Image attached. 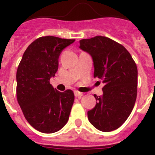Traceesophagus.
Segmentation results:
<instances>
[{
    "label": "esophagus",
    "instance_id": "obj_1",
    "mask_svg": "<svg viewBox=\"0 0 155 155\" xmlns=\"http://www.w3.org/2000/svg\"><path fill=\"white\" fill-rule=\"evenodd\" d=\"M74 95L76 97H81V96H82V95H83V93L80 92V91H74Z\"/></svg>",
    "mask_w": 155,
    "mask_h": 155
}]
</instances>
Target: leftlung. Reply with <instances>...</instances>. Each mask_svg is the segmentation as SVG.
I'll return each mask as SVG.
<instances>
[{"instance_id": "8db88e82", "label": "left lung", "mask_w": 155, "mask_h": 155, "mask_svg": "<svg viewBox=\"0 0 155 155\" xmlns=\"http://www.w3.org/2000/svg\"><path fill=\"white\" fill-rule=\"evenodd\" d=\"M79 42L81 50L92 58L94 76L105 84L102 95L94 94L96 105L87 112V118L98 130H115L125 123L136 102V64L124 46L107 37L98 35Z\"/></svg>"}]
</instances>
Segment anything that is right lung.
Segmentation results:
<instances>
[{
    "mask_svg": "<svg viewBox=\"0 0 155 155\" xmlns=\"http://www.w3.org/2000/svg\"><path fill=\"white\" fill-rule=\"evenodd\" d=\"M75 39L42 36L25 51L16 74L17 99L28 124L39 132L60 130L69 119L74 94L54 89L50 80L58 70L61 52Z\"/></svg>",
    "mask_w": 155,
    "mask_h": 155,
    "instance_id": "right-lung-1",
    "label": "right lung"
}]
</instances>
